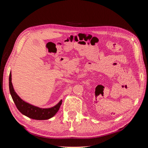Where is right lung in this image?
Here are the masks:
<instances>
[{
    "label": "right lung",
    "mask_w": 148,
    "mask_h": 148,
    "mask_svg": "<svg viewBox=\"0 0 148 148\" xmlns=\"http://www.w3.org/2000/svg\"><path fill=\"white\" fill-rule=\"evenodd\" d=\"M9 90L12 99L15 104L18 110L20 112L30 119L34 120H47L53 117L59 110L62 101L60 100L57 104L51 108H40L31 105L21 99L15 91L12 83L11 71L9 75Z\"/></svg>",
    "instance_id": "right-lung-1"
}]
</instances>
